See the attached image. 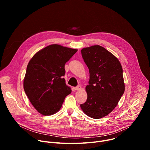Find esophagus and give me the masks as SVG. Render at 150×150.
Returning <instances> with one entry per match:
<instances>
[{
	"mask_svg": "<svg viewBox=\"0 0 150 150\" xmlns=\"http://www.w3.org/2000/svg\"><path fill=\"white\" fill-rule=\"evenodd\" d=\"M74 89L75 90H79L81 89V87L80 86V85H78V86H76V87H74Z\"/></svg>",
	"mask_w": 150,
	"mask_h": 150,
	"instance_id": "1",
	"label": "esophagus"
}]
</instances>
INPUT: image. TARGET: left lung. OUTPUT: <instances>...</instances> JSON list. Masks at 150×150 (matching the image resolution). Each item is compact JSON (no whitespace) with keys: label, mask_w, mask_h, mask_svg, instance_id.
<instances>
[{"label":"left lung","mask_w":150,"mask_h":150,"mask_svg":"<svg viewBox=\"0 0 150 150\" xmlns=\"http://www.w3.org/2000/svg\"><path fill=\"white\" fill-rule=\"evenodd\" d=\"M81 54L90 79L85 88L87 101L80 106L89 117L100 119L116 108L124 93L122 67L112 53L98 45L82 49Z\"/></svg>","instance_id":"left-lung-1"}]
</instances>
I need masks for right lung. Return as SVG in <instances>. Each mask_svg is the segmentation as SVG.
<instances>
[{
  "mask_svg": "<svg viewBox=\"0 0 150 150\" xmlns=\"http://www.w3.org/2000/svg\"><path fill=\"white\" fill-rule=\"evenodd\" d=\"M76 49L52 45L36 53L30 60L24 88L34 108L41 115L57 113L65 97L71 93L63 76L65 63Z\"/></svg>",
  "mask_w": 150,
  "mask_h": 150,
  "instance_id": "1",
  "label": "right lung"
}]
</instances>
